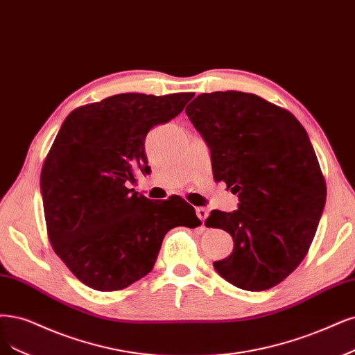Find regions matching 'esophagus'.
<instances>
[{
	"mask_svg": "<svg viewBox=\"0 0 355 355\" xmlns=\"http://www.w3.org/2000/svg\"><path fill=\"white\" fill-rule=\"evenodd\" d=\"M197 216H198V218L201 220V222H204V220L207 218V216H209V210L207 209H204V207H197Z\"/></svg>",
	"mask_w": 355,
	"mask_h": 355,
	"instance_id": "1",
	"label": "esophagus"
}]
</instances>
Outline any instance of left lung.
Segmentation results:
<instances>
[{"instance_id": "1", "label": "left lung", "mask_w": 355, "mask_h": 355, "mask_svg": "<svg viewBox=\"0 0 355 355\" xmlns=\"http://www.w3.org/2000/svg\"><path fill=\"white\" fill-rule=\"evenodd\" d=\"M185 112L209 145L214 179L239 197L238 210L205 220L235 243L216 272L241 289H270L304 260L324 209L307 132L288 110L247 92L201 94Z\"/></svg>"}]
</instances>
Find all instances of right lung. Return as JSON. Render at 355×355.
Masks as SVG:
<instances>
[{
    "mask_svg": "<svg viewBox=\"0 0 355 355\" xmlns=\"http://www.w3.org/2000/svg\"><path fill=\"white\" fill-rule=\"evenodd\" d=\"M193 95L119 94L73 110L61 125L41 172L44 214L53 250L82 284L128 288L153 270L170 229L201 223L193 209H170L180 198L155 204L128 188L138 170L150 172L146 133Z\"/></svg>",
    "mask_w": 355,
    "mask_h": 355,
    "instance_id": "add662e5",
    "label": "right lung"
}]
</instances>
